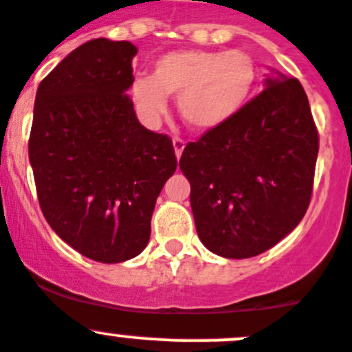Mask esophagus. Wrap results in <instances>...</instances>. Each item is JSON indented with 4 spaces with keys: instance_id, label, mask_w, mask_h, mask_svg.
<instances>
[{
    "instance_id": "1",
    "label": "esophagus",
    "mask_w": 352,
    "mask_h": 352,
    "mask_svg": "<svg viewBox=\"0 0 352 352\" xmlns=\"http://www.w3.org/2000/svg\"><path fill=\"white\" fill-rule=\"evenodd\" d=\"M184 147H186V142H184L182 138H179V137L173 138V148H175V156H177V160H179V157L182 156Z\"/></svg>"
}]
</instances>
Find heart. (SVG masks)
I'll return each instance as SVG.
<instances>
[{
  "label": "heart",
  "instance_id": "1",
  "mask_svg": "<svg viewBox=\"0 0 352 352\" xmlns=\"http://www.w3.org/2000/svg\"><path fill=\"white\" fill-rule=\"evenodd\" d=\"M258 80V65L242 50H177L154 63L153 77L131 82V96L147 119H160L166 96H179L182 121L195 131H212L245 109Z\"/></svg>",
  "mask_w": 352,
  "mask_h": 352
}]
</instances>
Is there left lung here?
<instances>
[{
    "label": "left lung",
    "mask_w": 352,
    "mask_h": 352,
    "mask_svg": "<svg viewBox=\"0 0 352 352\" xmlns=\"http://www.w3.org/2000/svg\"><path fill=\"white\" fill-rule=\"evenodd\" d=\"M319 135L298 78H268L228 124L184 148L199 240L230 259L252 258L303 219L312 196Z\"/></svg>",
    "instance_id": "obj_1"
}]
</instances>
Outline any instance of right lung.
Here are the masks:
<instances>
[{
    "label": "right lung",
    "mask_w": 352,
    "mask_h": 352,
    "mask_svg": "<svg viewBox=\"0 0 352 352\" xmlns=\"http://www.w3.org/2000/svg\"><path fill=\"white\" fill-rule=\"evenodd\" d=\"M137 47L107 38L68 54L40 82L30 161L47 223L85 258L140 254L164 182L177 168L172 138L138 122L131 98Z\"/></svg>",
    "instance_id": "obj_1"
}]
</instances>
